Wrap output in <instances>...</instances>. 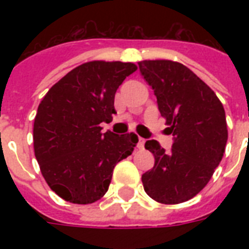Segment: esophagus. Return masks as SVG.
Segmentation results:
<instances>
[{"mask_svg": "<svg viewBox=\"0 0 249 249\" xmlns=\"http://www.w3.org/2000/svg\"><path fill=\"white\" fill-rule=\"evenodd\" d=\"M144 142H146V140H144V138H138V144H137V146H138V148H143L144 147Z\"/></svg>", "mask_w": 249, "mask_h": 249, "instance_id": "1", "label": "esophagus"}]
</instances>
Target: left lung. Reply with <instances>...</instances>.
Instances as JSON below:
<instances>
[{
	"label": "left lung",
	"mask_w": 249,
	"mask_h": 249,
	"mask_svg": "<svg viewBox=\"0 0 249 249\" xmlns=\"http://www.w3.org/2000/svg\"><path fill=\"white\" fill-rule=\"evenodd\" d=\"M140 72L156 95L173 144L165 151L150 140L154 168L142 174L148 196L163 204H178L204 189L224 156L228 142L225 109L211 88L191 70L172 60H143Z\"/></svg>",
	"instance_id": "8db88e82"
}]
</instances>
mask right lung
<instances>
[{
    "label": "right lung",
    "instance_id": "obj_1",
    "mask_svg": "<svg viewBox=\"0 0 249 249\" xmlns=\"http://www.w3.org/2000/svg\"><path fill=\"white\" fill-rule=\"evenodd\" d=\"M133 63L88 62L50 88L41 101L33 125L35 155L50 189L64 200L90 204L108 190L113 168L132 155L134 133H102L109 123L115 93Z\"/></svg>",
    "mask_w": 249,
    "mask_h": 249
}]
</instances>
